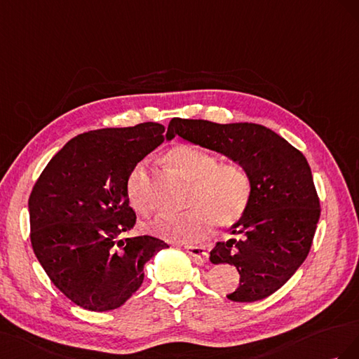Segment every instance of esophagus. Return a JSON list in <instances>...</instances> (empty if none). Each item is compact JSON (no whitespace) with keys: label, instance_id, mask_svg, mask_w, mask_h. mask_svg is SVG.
<instances>
[{"label":"esophagus","instance_id":"34e87169","mask_svg":"<svg viewBox=\"0 0 359 359\" xmlns=\"http://www.w3.org/2000/svg\"><path fill=\"white\" fill-rule=\"evenodd\" d=\"M185 251H187V252L191 255V257H192L194 260H196V263H198V264L206 263L208 259H209L208 251L204 250V248H201V247H191V245H187Z\"/></svg>","mask_w":359,"mask_h":359}]
</instances>
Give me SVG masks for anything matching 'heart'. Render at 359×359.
I'll list each match as a JSON object with an SVG mask.
<instances>
[{
  "label": "heart",
  "mask_w": 359,
  "mask_h": 359,
  "mask_svg": "<svg viewBox=\"0 0 359 359\" xmlns=\"http://www.w3.org/2000/svg\"><path fill=\"white\" fill-rule=\"evenodd\" d=\"M165 162L192 182L188 206L180 213H159L144 230L170 242H197L209 234L212 224L225 229L236 224L252 198V177L239 162L219 163L212 153L191 144H177L165 153ZM146 162H138L126 179V197L141 215L151 209Z\"/></svg>",
  "instance_id": "1"
}]
</instances>
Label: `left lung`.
Wrapping results in <instances>:
<instances>
[{"label": "left lung", "mask_w": 359, "mask_h": 359, "mask_svg": "<svg viewBox=\"0 0 359 359\" xmlns=\"http://www.w3.org/2000/svg\"><path fill=\"white\" fill-rule=\"evenodd\" d=\"M176 135L248 168L250 208L230 227L238 239L217 242L209 259L238 269L239 285L227 294L230 301L268 298L306 259L320 218L309 162L290 142L257 123L172 118L167 140Z\"/></svg>", "instance_id": "1"}]
</instances>
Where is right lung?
<instances>
[{
	"label": "right lung",
	"instance_id": "add662e5",
	"mask_svg": "<svg viewBox=\"0 0 359 359\" xmlns=\"http://www.w3.org/2000/svg\"><path fill=\"white\" fill-rule=\"evenodd\" d=\"M165 128L90 130L48 162L28 200L32 245L65 296L90 311L116 310L144 280V264L168 245L151 236L117 241L134 227L130 170L163 141Z\"/></svg>",
	"mask_w": 359,
	"mask_h": 359
}]
</instances>
